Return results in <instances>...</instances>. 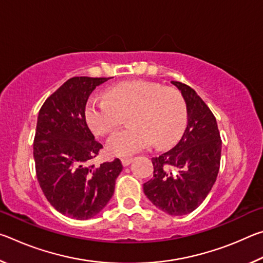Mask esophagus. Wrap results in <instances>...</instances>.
<instances>
[{
    "instance_id": "obj_1",
    "label": "esophagus",
    "mask_w": 263,
    "mask_h": 263,
    "mask_svg": "<svg viewBox=\"0 0 263 263\" xmlns=\"http://www.w3.org/2000/svg\"><path fill=\"white\" fill-rule=\"evenodd\" d=\"M132 162V158H123L122 159V163H123V166H128V164H130Z\"/></svg>"
}]
</instances>
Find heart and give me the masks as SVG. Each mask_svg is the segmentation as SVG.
<instances>
[{"label":"heart","instance_id":"heart-1","mask_svg":"<svg viewBox=\"0 0 263 263\" xmlns=\"http://www.w3.org/2000/svg\"><path fill=\"white\" fill-rule=\"evenodd\" d=\"M108 101L92 99L87 102L86 121L97 136L108 135L128 116L131 127L114 133L105 142L108 153L128 157L148 148L153 142L166 147L183 133L188 111L179 90L148 81H127L110 87Z\"/></svg>","mask_w":263,"mask_h":263}]
</instances>
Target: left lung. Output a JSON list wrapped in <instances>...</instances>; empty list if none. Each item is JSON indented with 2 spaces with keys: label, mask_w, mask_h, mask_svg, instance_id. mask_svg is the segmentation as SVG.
Listing matches in <instances>:
<instances>
[{
  "label": "left lung",
  "mask_w": 263,
  "mask_h": 263,
  "mask_svg": "<svg viewBox=\"0 0 263 263\" xmlns=\"http://www.w3.org/2000/svg\"><path fill=\"white\" fill-rule=\"evenodd\" d=\"M184 97L188 125L174 148L152 158L153 177L144 193L160 210L183 216L201 205L220 167L221 139L216 117L193 88L172 81Z\"/></svg>",
  "instance_id": "obj_1"
}]
</instances>
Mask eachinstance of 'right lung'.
Wrapping results in <instances>:
<instances>
[{"mask_svg": "<svg viewBox=\"0 0 263 263\" xmlns=\"http://www.w3.org/2000/svg\"><path fill=\"white\" fill-rule=\"evenodd\" d=\"M109 79H69L47 97L38 114L33 141L37 180L51 205L74 219L101 212L123 169L119 159L100 167L88 164L103 146L87 125L86 104L92 90Z\"/></svg>", "mask_w": 263, "mask_h": 263, "instance_id": "right-lung-1", "label": "right lung"}]
</instances>
